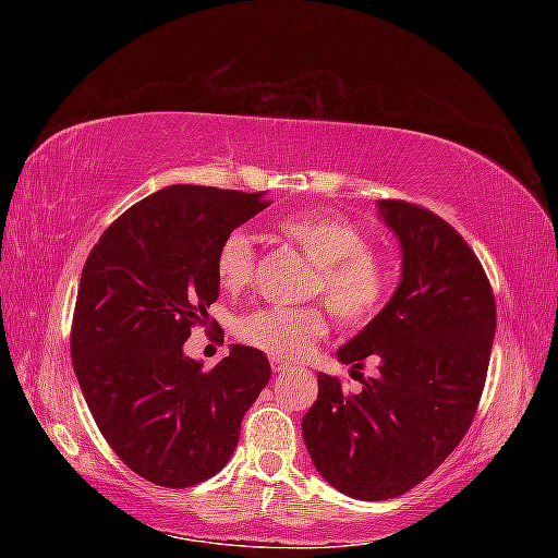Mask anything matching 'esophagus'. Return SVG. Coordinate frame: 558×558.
<instances>
[{
    "label": "esophagus",
    "mask_w": 558,
    "mask_h": 558,
    "mask_svg": "<svg viewBox=\"0 0 558 558\" xmlns=\"http://www.w3.org/2000/svg\"><path fill=\"white\" fill-rule=\"evenodd\" d=\"M270 366H272V372H288L290 369V362L278 360V357H270Z\"/></svg>",
    "instance_id": "34e87169"
}]
</instances>
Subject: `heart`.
Returning <instances> with one entry per match:
<instances>
[{
    "instance_id": "1",
    "label": "heart",
    "mask_w": 558,
    "mask_h": 558,
    "mask_svg": "<svg viewBox=\"0 0 558 558\" xmlns=\"http://www.w3.org/2000/svg\"><path fill=\"white\" fill-rule=\"evenodd\" d=\"M288 242L316 266L312 292L324 294L328 310L342 324L362 326L381 310L390 288V272L369 252V242L352 222L328 213H298L278 222ZM254 244L242 230L225 234L216 254V272L225 290H242L254 276ZM324 310H286L260 306L236 324V336L246 345L278 360H294L326 333Z\"/></svg>"
}]
</instances>
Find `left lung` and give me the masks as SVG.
<instances>
[{
  "label": "left lung",
  "mask_w": 558,
  "mask_h": 558,
  "mask_svg": "<svg viewBox=\"0 0 558 558\" xmlns=\"http://www.w3.org/2000/svg\"><path fill=\"white\" fill-rule=\"evenodd\" d=\"M376 206L398 236L400 282L336 357L352 369L374 357L378 376L348 393L318 374L302 420L318 475L362 501L396 499L453 453L475 417L496 330L492 286L468 242L426 208Z\"/></svg>",
  "instance_id": "8db88e82"
}]
</instances>
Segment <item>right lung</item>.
<instances>
[{"instance_id": "1", "label": "right lung", "mask_w": 558, "mask_h": 558, "mask_svg": "<svg viewBox=\"0 0 558 558\" xmlns=\"http://www.w3.org/2000/svg\"><path fill=\"white\" fill-rule=\"evenodd\" d=\"M264 196L165 186L117 218L83 266L71 326L78 386L105 441L160 487L220 472L270 378L256 348L230 345L210 372L184 354L218 300L220 242L268 206Z\"/></svg>"}]
</instances>
